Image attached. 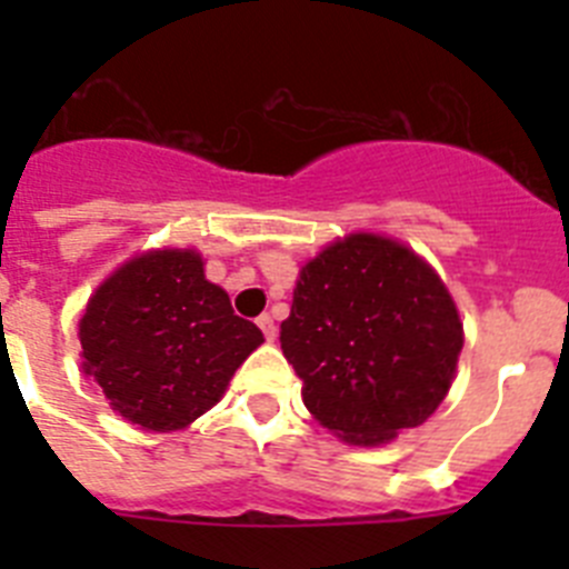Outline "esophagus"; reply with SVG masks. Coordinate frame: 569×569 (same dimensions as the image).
<instances>
[{
	"label": "esophagus",
	"instance_id": "esophagus-1",
	"mask_svg": "<svg viewBox=\"0 0 569 569\" xmlns=\"http://www.w3.org/2000/svg\"><path fill=\"white\" fill-rule=\"evenodd\" d=\"M256 325H259V328H261V333H264V339L276 341V321H273V316L261 313L259 319H256Z\"/></svg>",
	"mask_w": 569,
	"mask_h": 569
}]
</instances>
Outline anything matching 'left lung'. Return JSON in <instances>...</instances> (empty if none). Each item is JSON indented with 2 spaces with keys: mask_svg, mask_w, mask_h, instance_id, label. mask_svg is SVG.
I'll return each mask as SVG.
<instances>
[{
  "mask_svg": "<svg viewBox=\"0 0 569 569\" xmlns=\"http://www.w3.org/2000/svg\"><path fill=\"white\" fill-rule=\"evenodd\" d=\"M279 339L305 381V407L353 445H381L427 421L465 345L433 268L370 233L347 236L301 268Z\"/></svg>",
  "mask_w": 569,
  "mask_h": 569,
  "instance_id": "8db88e82",
  "label": "left lung"
}]
</instances>
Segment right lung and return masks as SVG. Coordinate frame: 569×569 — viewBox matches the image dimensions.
<instances>
[{
    "label": "right lung",
    "mask_w": 569,
    "mask_h": 569,
    "mask_svg": "<svg viewBox=\"0 0 569 569\" xmlns=\"http://www.w3.org/2000/svg\"><path fill=\"white\" fill-rule=\"evenodd\" d=\"M79 341L116 413L164 433L210 410L264 336L204 279L199 253L153 250L97 290Z\"/></svg>",
    "instance_id": "right-lung-1"
}]
</instances>
